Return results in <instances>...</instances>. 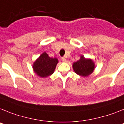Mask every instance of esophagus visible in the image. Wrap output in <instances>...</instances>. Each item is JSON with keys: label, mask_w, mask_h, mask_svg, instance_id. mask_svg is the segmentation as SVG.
Instances as JSON below:
<instances>
[{"label": "esophagus", "mask_w": 124, "mask_h": 124, "mask_svg": "<svg viewBox=\"0 0 124 124\" xmlns=\"http://www.w3.org/2000/svg\"><path fill=\"white\" fill-rule=\"evenodd\" d=\"M62 61H63V62H66L67 61V59H65V57H62Z\"/></svg>", "instance_id": "obj_1"}]
</instances>
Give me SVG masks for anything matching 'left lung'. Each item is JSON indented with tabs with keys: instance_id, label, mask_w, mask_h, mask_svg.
Here are the masks:
<instances>
[{
	"instance_id": "obj_1",
	"label": "left lung",
	"mask_w": 124,
	"mask_h": 124,
	"mask_svg": "<svg viewBox=\"0 0 124 124\" xmlns=\"http://www.w3.org/2000/svg\"><path fill=\"white\" fill-rule=\"evenodd\" d=\"M94 63L91 59H86L82 56L80 60L73 64V69L75 73L83 77H87L93 72Z\"/></svg>"
}]
</instances>
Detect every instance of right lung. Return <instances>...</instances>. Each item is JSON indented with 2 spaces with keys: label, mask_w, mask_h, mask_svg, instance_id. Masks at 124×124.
<instances>
[{
  "label": "right lung",
  "mask_w": 124,
  "mask_h": 124,
  "mask_svg": "<svg viewBox=\"0 0 124 124\" xmlns=\"http://www.w3.org/2000/svg\"><path fill=\"white\" fill-rule=\"evenodd\" d=\"M57 63L56 58L49 57L46 52H44L34 62L33 69L39 76L46 77L53 74Z\"/></svg>",
  "instance_id": "right-lung-1"
}]
</instances>
